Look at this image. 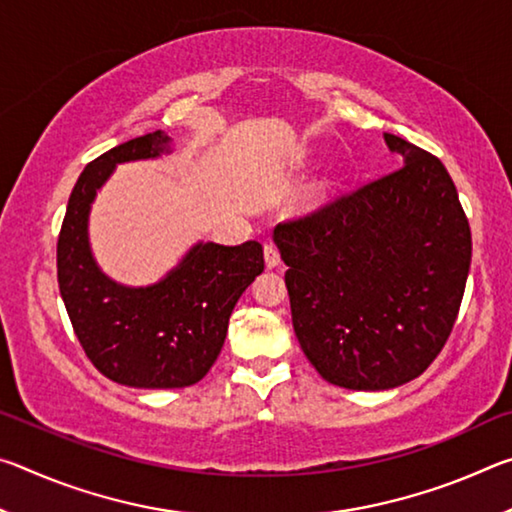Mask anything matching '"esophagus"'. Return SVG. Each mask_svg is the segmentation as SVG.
Segmentation results:
<instances>
[{"instance_id":"1","label":"esophagus","mask_w":512,"mask_h":512,"mask_svg":"<svg viewBox=\"0 0 512 512\" xmlns=\"http://www.w3.org/2000/svg\"><path fill=\"white\" fill-rule=\"evenodd\" d=\"M264 262L268 268L280 266V250H277V246H273V244L264 246Z\"/></svg>"}]
</instances>
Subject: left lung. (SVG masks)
<instances>
[{
	"label": "left lung",
	"instance_id": "left-lung-1",
	"mask_svg": "<svg viewBox=\"0 0 512 512\" xmlns=\"http://www.w3.org/2000/svg\"><path fill=\"white\" fill-rule=\"evenodd\" d=\"M384 140L400 169L273 230L300 348L320 377L350 391H388L431 366L472 259L443 162L397 135Z\"/></svg>",
	"mask_w": 512,
	"mask_h": 512
}]
</instances>
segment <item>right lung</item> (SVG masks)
<instances>
[{
    "mask_svg": "<svg viewBox=\"0 0 512 512\" xmlns=\"http://www.w3.org/2000/svg\"><path fill=\"white\" fill-rule=\"evenodd\" d=\"M171 153L164 131L146 133L90 162L76 180L58 237V287L72 327L101 375L133 388H185L201 381L223 348L230 314L264 271L257 241H198L149 287L119 284L90 246V210L117 164Z\"/></svg>",
    "mask_w": 512,
    "mask_h": 512,
    "instance_id": "obj_1",
    "label": "right lung"
}]
</instances>
